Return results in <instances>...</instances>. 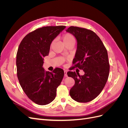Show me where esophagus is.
<instances>
[{
	"label": "esophagus",
	"mask_w": 128,
	"mask_h": 128,
	"mask_svg": "<svg viewBox=\"0 0 128 128\" xmlns=\"http://www.w3.org/2000/svg\"><path fill=\"white\" fill-rule=\"evenodd\" d=\"M64 76L65 77H67L68 75H67V72L66 70H64Z\"/></svg>",
	"instance_id": "34e87169"
}]
</instances>
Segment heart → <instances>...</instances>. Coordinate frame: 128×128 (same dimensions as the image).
Segmentation results:
<instances>
[{"label": "heart", "instance_id": "1", "mask_svg": "<svg viewBox=\"0 0 128 128\" xmlns=\"http://www.w3.org/2000/svg\"><path fill=\"white\" fill-rule=\"evenodd\" d=\"M63 41L64 42V44L68 43V42H75V37L72 34H69V33H67L64 34L63 37ZM53 44V42H52L51 43V46H52Z\"/></svg>", "mask_w": 128, "mask_h": 128}]
</instances>
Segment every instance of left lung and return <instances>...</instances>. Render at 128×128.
Here are the masks:
<instances>
[{
	"label": "left lung",
	"mask_w": 128,
	"mask_h": 128,
	"mask_svg": "<svg viewBox=\"0 0 128 128\" xmlns=\"http://www.w3.org/2000/svg\"><path fill=\"white\" fill-rule=\"evenodd\" d=\"M66 32L73 34L77 42L70 70L78 68L84 72V75L80 76L75 72H67L68 76L75 80L69 94L77 102H89L101 93L107 81L110 67L107 50L92 30L71 26Z\"/></svg>",
	"instance_id": "1"
}]
</instances>
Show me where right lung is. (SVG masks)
I'll list each match as a JSON object with an SVG mask.
<instances>
[{
  "instance_id": "1",
  "label": "right lung",
  "mask_w": 128,
  "mask_h": 128,
  "mask_svg": "<svg viewBox=\"0 0 128 128\" xmlns=\"http://www.w3.org/2000/svg\"><path fill=\"white\" fill-rule=\"evenodd\" d=\"M65 28L59 26L37 29L27 34L18 46L16 64L19 83L27 96L40 105L48 104L55 99L56 88L64 76L61 68L49 72L42 67L52 42Z\"/></svg>"
}]
</instances>
